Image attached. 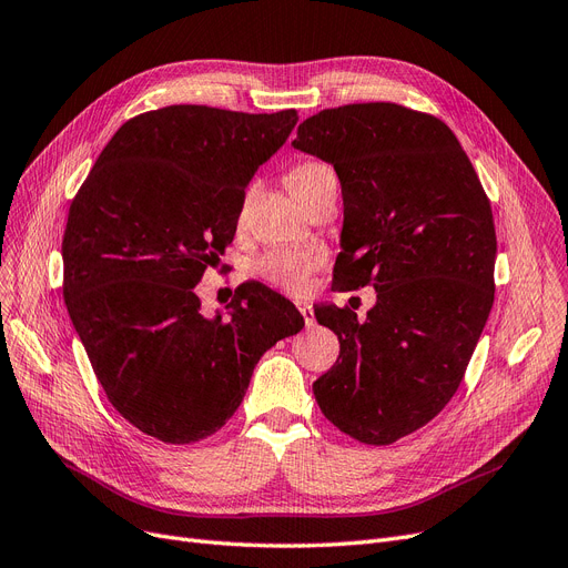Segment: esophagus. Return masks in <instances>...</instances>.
Instances as JSON below:
<instances>
[{"mask_svg": "<svg viewBox=\"0 0 568 568\" xmlns=\"http://www.w3.org/2000/svg\"><path fill=\"white\" fill-rule=\"evenodd\" d=\"M297 308H300V313L304 316L306 327H313V325H316V318H313V311H311V306H308L306 302H297Z\"/></svg>", "mask_w": 568, "mask_h": 568, "instance_id": "1", "label": "esophagus"}]
</instances>
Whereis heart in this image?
<instances>
[{"mask_svg":"<svg viewBox=\"0 0 568 568\" xmlns=\"http://www.w3.org/2000/svg\"><path fill=\"white\" fill-rule=\"evenodd\" d=\"M321 171H325V165L321 163H302L292 168L287 173L290 192L302 201ZM241 215H243V207H241ZM323 262H325V252L316 245H306V247L276 245L262 252V255L252 262V271H255L257 276L264 278L266 283H271L273 287L297 295V292H302L308 285L311 276L323 266Z\"/></svg>","mask_w":568,"mask_h":568,"instance_id":"heart-1","label":"heart"}]
</instances>
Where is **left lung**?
<instances>
[{"label": "left lung", "instance_id": "left-lung-1", "mask_svg": "<svg viewBox=\"0 0 568 568\" xmlns=\"http://www.w3.org/2000/svg\"><path fill=\"white\" fill-rule=\"evenodd\" d=\"M292 146L334 165L342 182L334 281L376 292L365 318L316 306L342 361L313 395L342 433L390 445L443 412L487 325L491 205L449 125L400 104L323 110L300 123Z\"/></svg>", "mask_w": 568, "mask_h": 568}]
</instances>
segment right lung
Wrapping results in <instances>:
<instances>
[{
  "label": "right lung",
  "mask_w": 568,
  "mask_h": 568,
  "mask_svg": "<svg viewBox=\"0 0 568 568\" xmlns=\"http://www.w3.org/2000/svg\"><path fill=\"white\" fill-rule=\"evenodd\" d=\"M295 110L171 104L125 121L81 184L62 239V295L104 395L138 430L189 445L220 430L262 355L304 327L266 285L226 316L194 287L234 241L245 186L285 144Z\"/></svg>",
  "instance_id": "add662e5"
}]
</instances>
